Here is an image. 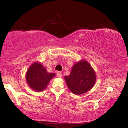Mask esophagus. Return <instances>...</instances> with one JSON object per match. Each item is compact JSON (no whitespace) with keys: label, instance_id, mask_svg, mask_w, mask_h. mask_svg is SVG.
<instances>
[{"label":"esophagus","instance_id":"esophagus-1","mask_svg":"<svg viewBox=\"0 0 128 128\" xmlns=\"http://www.w3.org/2000/svg\"><path fill=\"white\" fill-rule=\"evenodd\" d=\"M56 75L58 78H61L62 77V73L61 72H56Z\"/></svg>","mask_w":128,"mask_h":128}]
</instances>
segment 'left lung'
<instances>
[{
    "instance_id": "1",
    "label": "left lung",
    "mask_w": 128,
    "mask_h": 128,
    "mask_svg": "<svg viewBox=\"0 0 128 128\" xmlns=\"http://www.w3.org/2000/svg\"><path fill=\"white\" fill-rule=\"evenodd\" d=\"M67 86L73 94L79 95L92 88L96 80L94 70L86 60L76 62L68 76L64 77Z\"/></svg>"
}]
</instances>
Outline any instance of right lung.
<instances>
[{
    "instance_id": "add662e5",
    "label": "right lung",
    "mask_w": 128,
    "mask_h": 128,
    "mask_svg": "<svg viewBox=\"0 0 128 128\" xmlns=\"http://www.w3.org/2000/svg\"><path fill=\"white\" fill-rule=\"evenodd\" d=\"M55 75V73H48L41 63L36 62L28 70L26 79L28 86L32 90L42 92L47 87L49 81Z\"/></svg>"
}]
</instances>
